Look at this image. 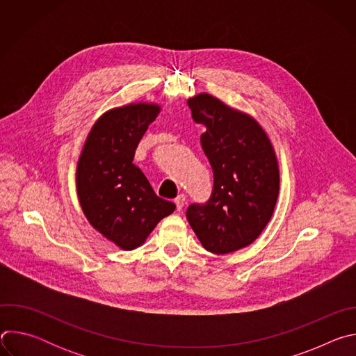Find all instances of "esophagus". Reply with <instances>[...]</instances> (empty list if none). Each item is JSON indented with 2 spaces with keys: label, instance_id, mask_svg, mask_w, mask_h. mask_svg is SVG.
<instances>
[{
  "label": "esophagus",
  "instance_id": "esophagus-1",
  "mask_svg": "<svg viewBox=\"0 0 356 356\" xmlns=\"http://www.w3.org/2000/svg\"><path fill=\"white\" fill-rule=\"evenodd\" d=\"M184 202H186V195H184V194H179V195L175 198V204H176V210H177V211H180V210L183 209Z\"/></svg>",
  "mask_w": 356,
  "mask_h": 356
}]
</instances>
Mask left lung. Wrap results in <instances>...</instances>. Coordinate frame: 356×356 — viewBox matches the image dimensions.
<instances>
[{"label": "left lung", "mask_w": 356, "mask_h": 356, "mask_svg": "<svg viewBox=\"0 0 356 356\" xmlns=\"http://www.w3.org/2000/svg\"><path fill=\"white\" fill-rule=\"evenodd\" d=\"M187 104L206 132L200 142L214 175L206 202H193L186 217L207 250L222 255L248 246L269 222L279 195V168L269 138L246 114L210 94Z\"/></svg>", "instance_id": "obj_1"}]
</instances>
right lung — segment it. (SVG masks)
I'll return each instance as SVG.
<instances>
[{
    "instance_id": "right-lung-1",
    "label": "right lung",
    "mask_w": 356,
    "mask_h": 356,
    "mask_svg": "<svg viewBox=\"0 0 356 356\" xmlns=\"http://www.w3.org/2000/svg\"><path fill=\"white\" fill-rule=\"evenodd\" d=\"M159 114L154 104L106 113L92 127L77 165V194L90 224L122 249L139 246L176 206L158 197L139 168L135 150Z\"/></svg>"
}]
</instances>
